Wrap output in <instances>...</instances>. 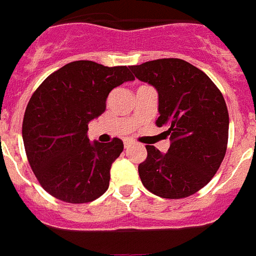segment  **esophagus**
Returning <instances> with one entry per match:
<instances>
[{
    "label": "esophagus",
    "instance_id": "1",
    "mask_svg": "<svg viewBox=\"0 0 256 256\" xmlns=\"http://www.w3.org/2000/svg\"><path fill=\"white\" fill-rule=\"evenodd\" d=\"M130 144H132V141H130V140H124V148H128Z\"/></svg>",
    "mask_w": 256,
    "mask_h": 256
}]
</instances>
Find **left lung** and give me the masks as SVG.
Instances as JSON below:
<instances>
[{
    "instance_id": "obj_1",
    "label": "left lung",
    "mask_w": 256,
    "mask_h": 256,
    "mask_svg": "<svg viewBox=\"0 0 256 256\" xmlns=\"http://www.w3.org/2000/svg\"><path fill=\"white\" fill-rule=\"evenodd\" d=\"M134 76L159 94L156 126L168 130L166 154L146 146L138 165L144 186L162 198L191 196L206 186L224 159L230 116L223 94L200 69L180 58L130 66Z\"/></svg>"
}]
</instances>
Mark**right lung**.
<instances>
[{
    "label": "right lung",
    "instance_id": "add662e5",
    "mask_svg": "<svg viewBox=\"0 0 256 256\" xmlns=\"http://www.w3.org/2000/svg\"><path fill=\"white\" fill-rule=\"evenodd\" d=\"M133 79L126 66L73 61L47 76L32 94L22 141L32 170L50 195L83 204L105 194L112 164L124 144L119 138L91 142L88 123L105 112L112 90Z\"/></svg>",
    "mask_w": 256,
    "mask_h": 256
}]
</instances>
